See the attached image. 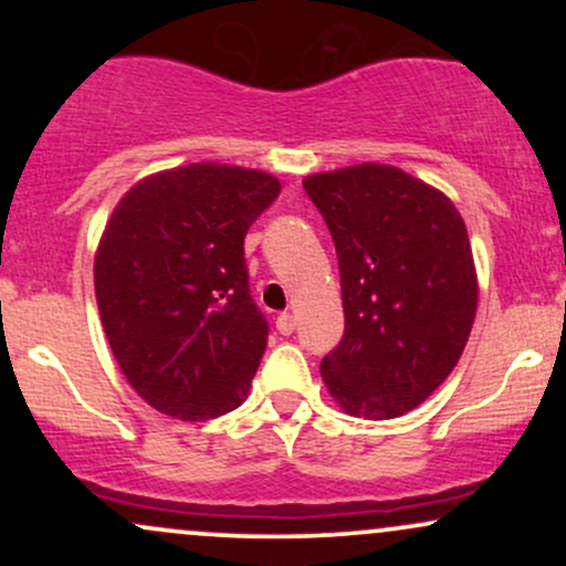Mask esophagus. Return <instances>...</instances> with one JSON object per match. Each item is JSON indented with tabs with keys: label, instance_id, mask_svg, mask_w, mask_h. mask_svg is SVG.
Returning <instances> with one entry per match:
<instances>
[{
	"label": "esophagus",
	"instance_id": "1",
	"mask_svg": "<svg viewBox=\"0 0 566 566\" xmlns=\"http://www.w3.org/2000/svg\"><path fill=\"white\" fill-rule=\"evenodd\" d=\"M276 329L282 335H292L295 333V316L290 314V311H284V314L276 316Z\"/></svg>",
	"mask_w": 566,
	"mask_h": 566
}]
</instances>
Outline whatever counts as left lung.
<instances>
[{"label": "left lung", "mask_w": 566, "mask_h": 566, "mask_svg": "<svg viewBox=\"0 0 566 566\" xmlns=\"http://www.w3.org/2000/svg\"><path fill=\"white\" fill-rule=\"evenodd\" d=\"M335 242L346 329L322 378L348 415L388 420L458 365L476 316L469 231L437 188L388 165L303 180Z\"/></svg>", "instance_id": "obj_1"}]
</instances>
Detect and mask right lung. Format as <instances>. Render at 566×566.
Here are the masks:
<instances>
[{
	"instance_id": "1",
	"label": "right lung",
	"mask_w": 566,
	"mask_h": 566,
	"mask_svg": "<svg viewBox=\"0 0 566 566\" xmlns=\"http://www.w3.org/2000/svg\"><path fill=\"white\" fill-rule=\"evenodd\" d=\"M274 175L188 165L129 188L95 255V297L122 373L159 412L210 420L247 399L269 322L250 295L244 237Z\"/></svg>"
}]
</instances>
